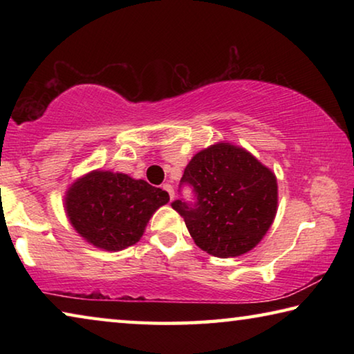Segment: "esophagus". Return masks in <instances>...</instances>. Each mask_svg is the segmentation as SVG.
Listing matches in <instances>:
<instances>
[{"label": "esophagus", "mask_w": 354, "mask_h": 354, "mask_svg": "<svg viewBox=\"0 0 354 354\" xmlns=\"http://www.w3.org/2000/svg\"><path fill=\"white\" fill-rule=\"evenodd\" d=\"M162 190H165L167 194H169L170 201H171V200H173V195H175V194H173V187H171V185H170V184H162Z\"/></svg>", "instance_id": "esophagus-1"}]
</instances>
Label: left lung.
<instances>
[{
    "instance_id": "1",
    "label": "left lung",
    "mask_w": 354,
    "mask_h": 354,
    "mask_svg": "<svg viewBox=\"0 0 354 354\" xmlns=\"http://www.w3.org/2000/svg\"><path fill=\"white\" fill-rule=\"evenodd\" d=\"M189 185L194 201L175 200L195 243L217 257H234L254 248L273 223L278 185L254 156L230 143H217L194 156L179 192Z\"/></svg>"
}]
</instances>
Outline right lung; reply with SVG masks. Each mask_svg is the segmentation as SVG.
Instances as JSON below:
<instances>
[{"label":"right lung","mask_w":354,"mask_h":354,"mask_svg":"<svg viewBox=\"0 0 354 354\" xmlns=\"http://www.w3.org/2000/svg\"><path fill=\"white\" fill-rule=\"evenodd\" d=\"M169 194L123 173L92 171L65 196L68 218L87 242L107 251L131 247L143 234L154 211Z\"/></svg>","instance_id":"add662e5"}]
</instances>
